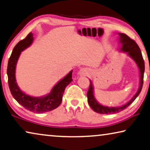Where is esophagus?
Wrapping results in <instances>:
<instances>
[{"label":"esophagus","instance_id":"obj_1","mask_svg":"<svg viewBox=\"0 0 150 150\" xmlns=\"http://www.w3.org/2000/svg\"><path fill=\"white\" fill-rule=\"evenodd\" d=\"M88 70H87L86 69H80V71H79V74L81 75V76H86L87 75H88Z\"/></svg>","mask_w":150,"mask_h":150}]
</instances>
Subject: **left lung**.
<instances>
[{
	"label": "left lung",
	"instance_id": "left-lung-1",
	"mask_svg": "<svg viewBox=\"0 0 150 150\" xmlns=\"http://www.w3.org/2000/svg\"><path fill=\"white\" fill-rule=\"evenodd\" d=\"M120 35V42L122 44V47L120 50L123 51L125 52H127L128 55L132 58V59L135 61L136 64H137L140 71V86L137 92L135 93V95L133 97L130 101L127 102L126 104L120 107H107L102 106L96 100L94 96H93V86L92 83L90 81V86L88 89V93H87V96H88V102L89 106L93 111L96 112L100 114H113L117 113L119 112L125 110L127 108L129 105L136 99L138 96L142 91L143 83H144V71H145V64L144 61L143 59L142 54L141 52V50L139 46L136 43L135 40L130 38L128 35L125 33H119Z\"/></svg>",
	"mask_w": 150,
	"mask_h": 150
}]
</instances>
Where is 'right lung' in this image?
Masks as SVG:
<instances>
[{
	"label": "right lung",
	"mask_w": 150,
	"mask_h": 150,
	"mask_svg": "<svg viewBox=\"0 0 150 150\" xmlns=\"http://www.w3.org/2000/svg\"><path fill=\"white\" fill-rule=\"evenodd\" d=\"M33 33H30L25 38L19 41L13 48L8 59L7 65L8 83L13 97L18 103L27 110L35 113H44L57 108L61 104L62 95L66 87L73 81L71 71L52 88L51 92L46 96L35 98L26 95L20 90L15 79V67L21 51L31 45L33 42Z\"/></svg>",
	"instance_id": "add662e5"
}]
</instances>
